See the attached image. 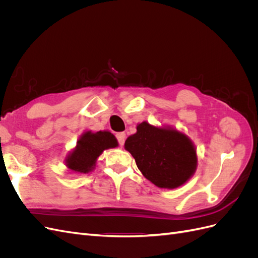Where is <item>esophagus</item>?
Wrapping results in <instances>:
<instances>
[{
	"instance_id": "esophagus-1",
	"label": "esophagus",
	"mask_w": 258,
	"mask_h": 258,
	"mask_svg": "<svg viewBox=\"0 0 258 258\" xmlns=\"http://www.w3.org/2000/svg\"><path fill=\"white\" fill-rule=\"evenodd\" d=\"M116 139L117 141H118L119 145L122 146L124 143V140H126V134H124V132H118V134L116 135Z\"/></svg>"
}]
</instances>
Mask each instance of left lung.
Returning <instances> with one entry per match:
<instances>
[{"instance_id":"1","label":"left lung","mask_w":258,"mask_h":258,"mask_svg":"<svg viewBox=\"0 0 258 258\" xmlns=\"http://www.w3.org/2000/svg\"><path fill=\"white\" fill-rule=\"evenodd\" d=\"M124 148L134 156L142 174L160 188L185 184L197 167V155L190 140L182 132L157 128L146 121L137 126Z\"/></svg>"}]
</instances>
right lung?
<instances>
[{
    "mask_svg": "<svg viewBox=\"0 0 258 258\" xmlns=\"http://www.w3.org/2000/svg\"><path fill=\"white\" fill-rule=\"evenodd\" d=\"M118 145L116 138L108 131H98L92 134L85 132L77 141L76 147L68 156L66 163L69 169L75 172L88 173L95 168L99 156L107 148Z\"/></svg>",
    "mask_w": 258,
    "mask_h": 258,
    "instance_id": "obj_1",
    "label": "right lung"
}]
</instances>
